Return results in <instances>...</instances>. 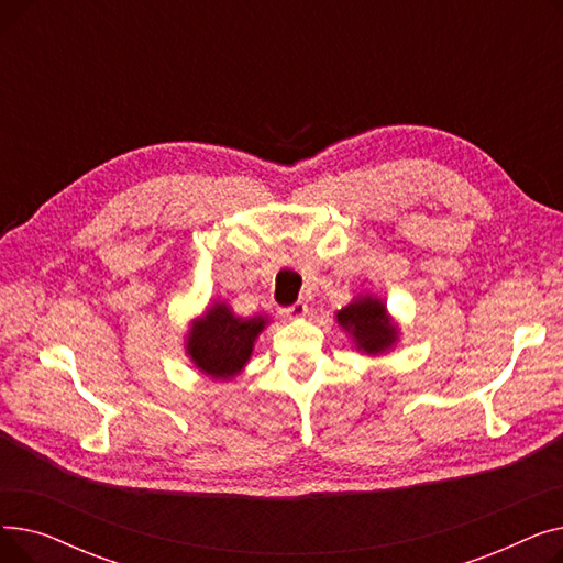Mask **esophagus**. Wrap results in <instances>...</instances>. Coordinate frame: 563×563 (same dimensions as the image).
I'll list each match as a JSON object with an SVG mask.
<instances>
[{"instance_id": "esophagus-1", "label": "esophagus", "mask_w": 563, "mask_h": 563, "mask_svg": "<svg viewBox=\"0 0 563 563\" xmlns=\"http://www.w3.org/2000/svg\"><path fill=\"white\" fill-rule=\"evenodd\" d=\"M283 314L289 317V319H299V317H306L308 314V303L306 301H297L289 308H283Z\"/></svg>"}]
</instances>
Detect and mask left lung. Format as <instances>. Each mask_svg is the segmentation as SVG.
Returning a JSON list of instances; mask_svg holds the SVG:
<instances>
[{"instance_id": "1", "label": "left lung", "mask_w": 563, "mask_h": 563, "mask_svg": "<svg viewBox=\"0 0 563 563\" xmlns=\"http://www.w3.org/2000/svg\"><path fill=\"white\" fill-rule=\"evenodd\" d=\"M338 321L346 329L358 349L376 356L390 349L397 340V327L390 321L380 299L361 297L338 312Z\"/></svg>"}]
</instances>
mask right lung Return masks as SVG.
<instances>
[{"label": "right lung", "instance_id": "add662e5", "mask_svg": "<svg viewBox=\"0 0 563 563\" xmlns=\"http://www.w3.org/2000/svg\"><path fill=\"white\" fill-rule=\"evenodd\" d=\"M266 327L264 317H234L225 303H214L194 321L187 338V353L194 365L212 378H232L251 358L253 342Z\"/></svg>", "mask_w": 563, "mask_h": 563}]
</instances>
